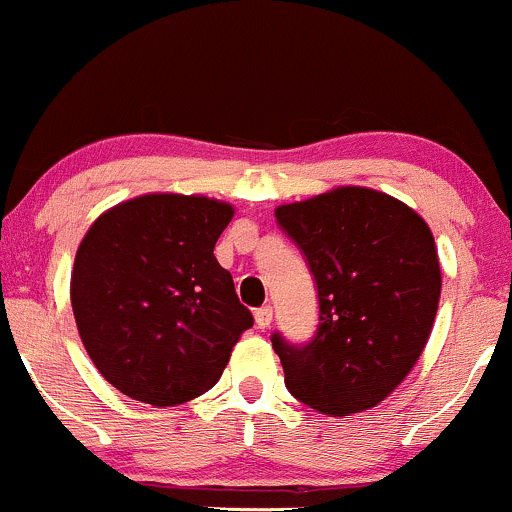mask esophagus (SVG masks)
<instances>
[{"mask_svg": "<svg viewBox=\"0 0 512 512\" xmlns=\"http://www.w3.org/2000/svg\"><path fill=\"white\" fill-rule=\"evenodd\" d=\"M272 308H269V305H262V308H257L255 310V322H257V327H260V330H267L269 325H272Z\"/></svg>", "mask_w": 512, "mask_h": 512, "instance_id": "esophagus-1", "label": "esophagus"}]
</instances>
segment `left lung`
Wrapping results in <instances>:
<instances>
[{
  "instance_id": "8db88e82",
  "label": "left lung",
  "mask_w": 512,
  "mask_h": 512,
  "mask_svg": "<svg viewBox=\"0 0 512 512\" xmlns=\"http://www.w3.org/2000/svg\"><path fill=\"white\" fill-rule=\"evenodd\" d=\"M308 257L320 327L308 346L274 334L286 387L332 416L380 404L402 385L438 313V248L428 223L397 197L342 185L274 209Z\"/></svg>"
}]
</instances>
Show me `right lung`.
I'll return each mask as SVG.
<instances>
[{"label": "right lung", "instance_id": "right-lung-1", "mask_svg": "<svg viewBox=\"0 0 512 512\" xmlns=\"http://www.w3.org/2000/svg\"><path fill=\"white\" fill-rule=\"evenodd\" d=\"M236 214L204 195L149 192L105 209L74 257L86 354L122 395L175 407L216 385L252 327L214 245Z\"/></svg>", "mask_w": 512, "mask_h": 512}]
</instances>
